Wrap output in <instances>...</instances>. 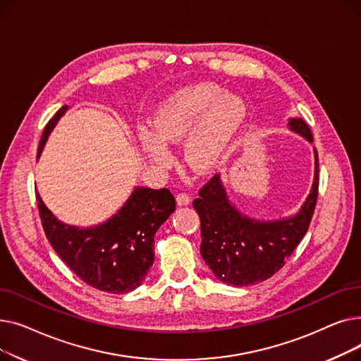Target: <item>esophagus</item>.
I'll use <instances>...</instances> for the list:
<instances>
[{"mask_svg": "<svg viewBox=\"0 0 361 361\" xmlns=\"http://www.w3.org/2000/svg\"><path fill=\"white\" fill-rule=\"evenodd\" d=\"M176 200H177L178 206H187V204H190V202H192L190 196H188L187 193H178L176 196Z\"/></svg>", "mask_w": 361, "mask_h": 361, "instance_id": "1", "label": "esophagus"}]
</instances>
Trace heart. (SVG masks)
<instances>
[{
  "mask_svg": "<svg viewBox=\"0 0 361 361\" xmlns=\"http://www.w3.org/2000/svg\"><path fill=\"white\" fill-rule=\"evenodd\" d=\"M245 120L241 98L216 83H195L171 93L157 108L154 128L142 126L139 139L147 158L168 168L174 158L166 143L184 140V161L196 174H207L222 161Z\"/></svg>",
  "mask_w": 361,
  "mask_h": 361,
  "instance_id": "obj_1",
  "label": "heart"
}]
</instances>
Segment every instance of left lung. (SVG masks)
I'll return each mask as SVG.
<instances>
[{
  "instance_id": "1",
  "label": "left lung",
  "mask_w": 361,
  "mask_h": 361,
  "mask_svg": "<svg viewBox=\"0 0 361 361\" xmlns=\"http://www.w3.org/2000/svg\"><path fill=\"white\" fill-rule=\"evenodd\" d=\"M290 130L313 142L301 118L288 120ZM319 190V159L314 149L312 190L300 211L288 218L259 221L243 215L226 196L221 176H214L199 192L193 207L200 218V255L214 275L235 287L252 286L275 275L309 230Z\"/></svg>"
}]
</instances>
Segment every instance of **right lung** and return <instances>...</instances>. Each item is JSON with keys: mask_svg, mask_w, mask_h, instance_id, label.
I'll return each mask as SVG.
<instances>
[{"mask_svg": "<svg viewBox=\"0 0 361 361\" xmlns=\"http://www.w3.org/2000/svg\"><path fill=\"white\" fill-rule=\"evenodd\" d=\"M67 108H60L47 124L37 158ZM36 202L56 255L87 286L111 294L130 293L143 282L154 264V237L176 211V199L168 188L136 187L116 215L90 228H79L56 219L37 192Z\"/></svg>", "mask_w": 361, "mask_h": 361, "instance_id": "1", "label": "right lung"}]
</instances>
